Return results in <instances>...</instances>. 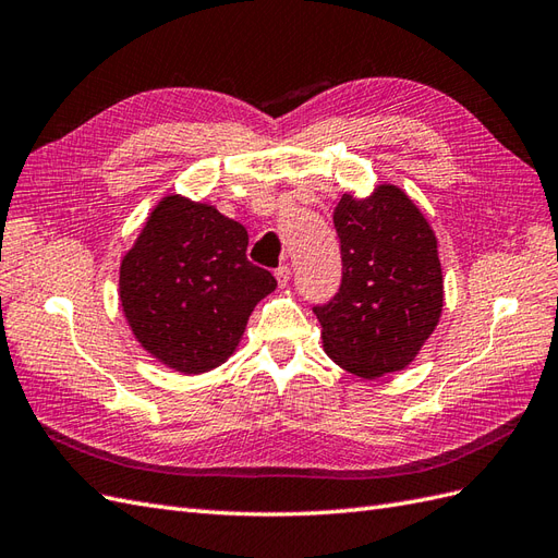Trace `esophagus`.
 Instances as JSON below:
<instances>
[{
  "instance_id": "obj_1",
  "label": "esophagus",
  "mask_w": 558,
  "mask_h": 558,
  "mask_svg": "<svg viewBox=\"0 0 558 558\" xmlns=\"http://www.w3.org/2000/svg\"><path fill=\"white\" fill-rule=\"evenodd\" d=\"M290 266H280V268H276V280H278V284L280 288H284V284L290 282Z\"/></svg>"
}]
</instances>
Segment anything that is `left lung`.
Instances as JSON below:
<instances>
[{
  "mask_svg": "<svg viewBox=\"0 0 558 558\" xmlns=\"http://www.w3.org/2000/svg\"><path fill=\"white\" fill-rule=\"evenodd\" d=\"M341 284L316 304L323 344L349 373L375 379L408 367L442 311L436 235L417 205L384 183L365 197L341 195L335 209Z\"/></svg>",
  "mask_w": 558,
  "mask_h": 558,
  "instance_id": "1",
  "label": "left lung"
}]
</instances>
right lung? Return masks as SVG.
<instances>
[{
    "label": "right lung",
    "instance_id": "obj_1",
    "mask_svg": "<svg viewBox=\"0 0 558 558\" xmlns=\"http://www.w3.org/2000/svg\"><path fill=\"white\" fill-rule=\"evenodd\" d=\"M247 242L245 226L211 205L165 197L120 266V302L141 347L185 375L221 365L278 284L247 259Z\"/></svg>",
    "mask_w": 558,
    "mask_h": 558
}]
</instances>
